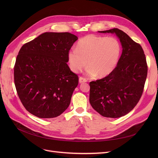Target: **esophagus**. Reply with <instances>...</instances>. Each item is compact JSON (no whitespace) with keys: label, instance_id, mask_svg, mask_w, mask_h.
Returning <instances> with one entry per match:
<instances>
[{"label":"esophagus","instance_id":"esophagus-1","mask_svg":"<svg viewBox=\"0 0 158 158\" xmlns=\"http://www.w3.org/2000/svg\"><path fill=\"white\" fill-rule=\"evenodd\" d=\"M86 81H87V80L86 79L82 77H80L79 79V83H84V82H86Z\"/></svg>","mask_w":158,"mask_h":158}]
</instances>
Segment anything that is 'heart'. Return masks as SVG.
Wrapping results in <instances>:
<instances>
[{
    "label": "heart",
    "mask_w": 158,
    "mask_h": 158,
    "mask_svg": "<svg viewBox=\"0 0 158 158\" xmlns=\"http://www.w3.org/2000/svg\"><path fill=\"white\" fill-rule=\"evenodd\" d=\"M121 51L117 38L89 35L79 40L76 48L70 50L67 59L73 72H79L86 64L88 76L103 78L114 70Z\"/></svg>",
    "instance_id": "1"
}]
</instances>
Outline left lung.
<instances>
[{"instance_id": "1", "label": "left lung", "mask_w": 158, "mask_h": 158, "mask_svg": "<svg viewBox=\"0 0 158 158\" xmlns=\"http://www.w3.org/2000/svg\"><path fill=\"white\" fill-rule=\"evenodd\" d=\"M98 32L115 34L122 52L109 76L89 82V103L103 117L119 118L133 109L142 97L147 76L146 57L141 45L123 31L114 28Z\"/></svg>"}]
</instances>
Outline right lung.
<instances>
[{
    "mask_svg": "<svg viewBox=\"0 0 158 158\" xmlns=\"http://www.w3.org/2000/svg\"><path fill=\"white\" fill-rule=\"evenodd\" d=\"M77 37L69 32H44L20 48L14 67L15 85L30 113L54 118L70 105L79 78L67 64V54Z\"/></svg>",
    "mask_w": 158,
    "mask_h": 158,
    "instance_id": "add662e5",
    "label": "right lung"
}]
</instances>
